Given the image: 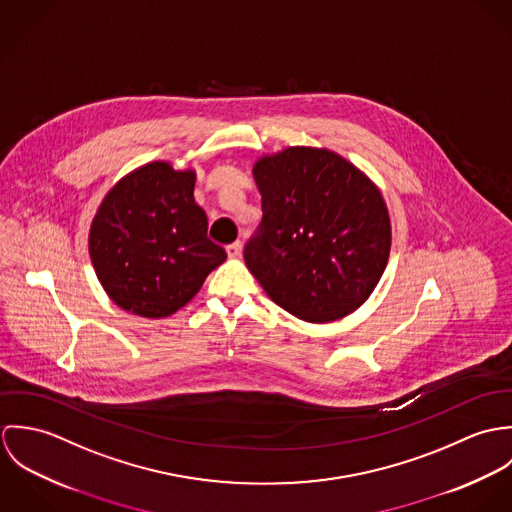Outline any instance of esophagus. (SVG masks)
<instances>
[{"label": "esophagus", "mask_w": 512, "mask_h": 512, "mask_svg": "<svg viewBox=\"0 0 512 512\" xmlns=\"http://www.w3.org/2000/svg\"><path fill=\"white\" fill-rule=\"evenodd\" d=\"M226 254H228L230 258H238V256L242 254V242L236 240V242L228 244V246H226Z\"/></svg>", "instance_id": "obj_1"}]
</instances>
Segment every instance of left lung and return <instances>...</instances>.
Here are the masks:
<instances>
[{
    "label": "left lung",
    "mask_w": 512,
    "mask_h": 512,
    "mask_svg": "<svg viewBox=\"0 0 512 512\" xmlns=\"http://www.w3.org/2000/svg\"><path fill=\"white\" fill-rule=\"evenodd\" d=\"M262 222L244 262L280 307L313 323L355 311L390 254L380 191L329 149L288 147L254 165Z\"/></svg>",
    "instance_id": "8db88e82"
}]
</instances>
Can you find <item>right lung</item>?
I'll list each match as a JSON object with an SVG mask.
<instances>
[{
    "label": "right lung",
    "mask_w": 512,
    "mask_h": 512,
    "mask_svg": "<svg viewBox=\"0 0 512 512\" xmlns=\"http://www.w3.org/2000/svg\"><path fill=\"white\" fill-rule=\"evenodd\" d=\"M193 189V171L153 161L118 181L102 201L88 248L100 284L122 309L167 317L226 260L224 248L207 236V215Z\"/></svg>",
    "instance_id": "1"
}]
</instances>
